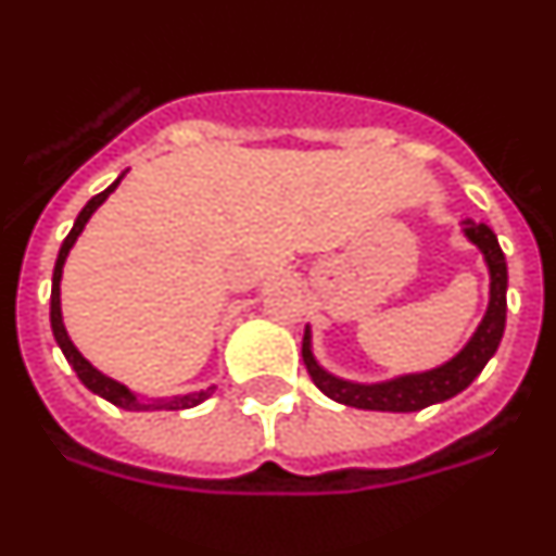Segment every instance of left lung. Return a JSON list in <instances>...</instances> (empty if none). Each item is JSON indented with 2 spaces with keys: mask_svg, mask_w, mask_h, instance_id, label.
I'll return each instance as SVG.
<instances>
[{
  "mask_svg": "<svg viewBox=\"0 0 556 556\" xmlns=\"http://www.w3.org/2000/svg\"><path fill=\"white\" fill-rule=\"evenodd\" d=\"M466 237L483 251L492 274V296H489V311L480 321L478 333L472 336V342L460 350L458 356L446 362V365L435 367V370L415 372V376H401V379L384 381V384H353V381H342L321 370L316 365V358L311 356V330H305L302 339V358L311 372L314 384L328 399L348 404V407L358 409H379V413H415L429 404L446 401L452 395H458L460 390L472 384L478 379V372L486 367L489 358L494 356V350L503 339V328H506V286L508 270L506 256H503L501 242L494 237L492 228L486 223L464 220Z\"/></svg>",
  "mask_w": 556,
  "mask_h": 556,
  "instance_id": "left-lung-1",
  "label": "left lung"
}]
</instances>
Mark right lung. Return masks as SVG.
Instances as JSON below:
<instances>
[{"mask_svg":"<svg viewBox=\"0 0 556 556\" xmlns=\"http://www.w3.org/2000/svg\"><path fill=\"white\" fill-rule=\"evenodd\" d=\"M121 184V177L115 180V184L110 186V189H104L101 194H96V198L87 203V206L81 208V214L76 217V226L70 228V235L64 237L62 249H59V260H55V268H53V291H50V325H53V336L55 342H59V348H62L64 358H67L70 365H73V370L78 372V379L84 381V387L87 390H92V393H98L101 399L112 401L115 407H124V409H189V407H198L200 401H206L208 395L214 393V387H208V390H203V393H189V395H180V399L175 401H157V404H141V401L135 399L132 393H129L127 387L118 384V381L106 379L104 372H98L96 367L87 362V358L81 356L76 350V344L70 342L67 330H64V321H62V300H59V282H62V268H64V260H67L70 249H73V242L78 240V235H81L84 223L90 220V214L96 212L101 203H104L106 198H110V191L115 189V186Z\"/></svg>","mask_w":556,"mask_h":556,"instance_id":"add662e5","label":"right lung"}]
</instances>
